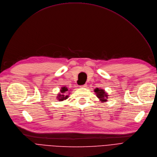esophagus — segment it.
Here are the masks:
<instances>
[{"mask_svg":"<svg viewBox=\"0 0 157 157\" xmlns=\"http://www.w3.org/2000/svg\"><path fill=\"white\" fill-rule=\"evenodd\" d=\"M87 86V84H84V85H81V86H80V87H86Z\"/></svg>","mask_w":157,"mask_h":157,"instance_id":"34e87169","label":"esophagus"}]
</instances>
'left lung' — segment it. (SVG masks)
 I'll use <instances>...</instances> for the list:
<instances>
[{
	"label": "left lung",
	"instance_id": "left-lung-1",
	"mask_svg": "<svg viewBox=\"0 0 157 157\" xmlns=\"http://www.w3.org/2000/svg\"><path fill=\"white\" fill-rule=\"evenodd\" d=\"M94 92L95 93L97 97L99 99V100L101 102H107V99L108 98V94L106 93L104 90L103 89H100L97 87L95 90H94Z\"/></svg>",
	"mask_w": 157,
	"mask_h": 157
}]
</instances>
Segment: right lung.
Listing matches in <instances>:
<instances>
[{
	"label": "right lung",
	"mask_w": 157,
	"mask_h": 157,
	"mask_svg": "<svg viewBox=\"0 0 157 157\" xmlns=\"http://www.w3.org/2000/svg\"><path fill=\"white\" fill-rule=\"evenodd\" d=\"M68 91H68L67 87H66V86H63L61 87L60 92L59 94H57V99L59 102L63 101V100H66L69 97V95H67V94H70L71 93Z\"/></svg>",
	"instance_id": "add662e5"
}]
</instances>
